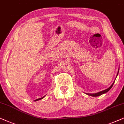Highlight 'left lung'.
<instances>
[{
    "label": "left lung",
    "mask_w": 124,
    "mask_h": 124,
    "mask_svg": "<svg viewBox=\"0 0 124 124\" xmlns=\"http://www.w3.org/2000/svg\"><path fill=\"white\" fill-rule=\"evenodd\" d=\"M118 72H119V69H118V72H117V76L118 75ZM117 76H116V77H117ZM114 83H115V81H114V83H112V84L111 85V86H109L108 88H107V89H105V90H103V91H101V92H98V93H93V94L85 93V94H87V95H90V96H92V97H98V96H99V95H102V94H104V93H107V92H108L109 90H110L111 88H112V86H113V85H114Z\"/></svg>",
    "instance_id": "8db88e82"
}]
</instances>
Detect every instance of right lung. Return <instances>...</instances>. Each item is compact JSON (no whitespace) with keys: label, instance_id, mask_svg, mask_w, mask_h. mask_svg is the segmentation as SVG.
Instances as JSON below:
<instances>
[{"label":"right lung","instance_id":"obj_1","mask_svg":"<svg viewBox=\"0 0 124 124\" xmlns=\"http://www.w3.org/2000/svg\"><path fill=\"white\" fill-rule=\"evenodd\" d=\"M44 97L45 96H44L43 97H42V98H39V99H36V100H35L34 101H39V100H40V99H42L43 98H44Z\"/></svg>","mask_w":124,"mask_h":124}]
</instances>
